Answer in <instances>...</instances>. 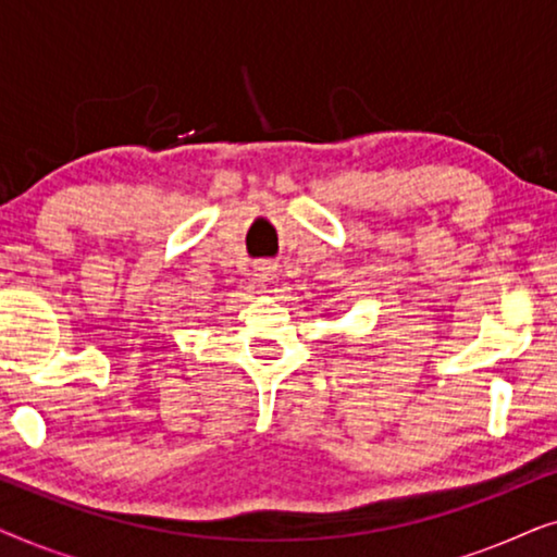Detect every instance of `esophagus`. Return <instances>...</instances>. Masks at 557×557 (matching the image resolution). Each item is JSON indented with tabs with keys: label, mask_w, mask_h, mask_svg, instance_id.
<instances>
[{
	"label": "esophagus",
	"mask_w": 557,
	"mask_h": 557,
	"mask_svg": "<svg viewBox=\"0 0 557 557\" xmlns=\"http://www.w3.org/2000/svg\"><path fill=\"white\" fill-rule=\"evenodd\" d=\"M276 271H278V265L271 263V261H261L256 265V276H258V281H261V284H269V281L276 278Z\"/></svg>",
	"instance_id": "obj_1"
}]
</instances>
